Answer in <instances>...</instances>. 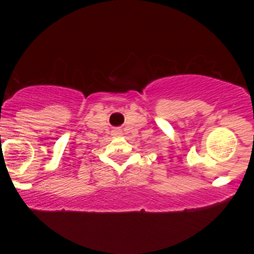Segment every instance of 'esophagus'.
<instances>
[{
  "mask_svg": "<svg viewBox=\"0 0 254 254\" xmlns=\"http://www.w3.org/2000/svg\"><path fill=\"white\" fill-rule=\"evenodd\" d=\"M115 133H121V131H119V130H115Z\"/></svg>",
  "mask_w": 254,
  "mask_h": 254,
  "instance_id": "34e87169",
  "label": "esophagus"
}]
</instances>
